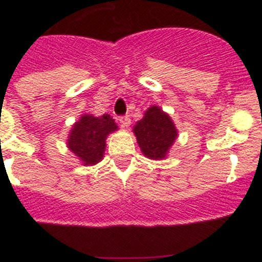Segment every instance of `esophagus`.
I'll use <instances>...</instances> for the list:
<instances>
[{
    "mask_svg": "<svg viewBox=\"0 0 262 262\" xmlns=\"http://www.w3.org/2000/svg\"><path fill=\"white\" fill-rule=\"evenodd\" d=\"M118 120H119L120 126L124 127V128H127V127L129 126V123H131V119H129V117H120Z\"/></svg>",
    "mask_w": 262,
    "mask_h": 262,
    "instance_id": "1",
    "label": "esophagus"
}]
</instances>
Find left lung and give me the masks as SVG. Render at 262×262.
Returning a JSON list of instances; mask_svg holds the SVG:
<instances>
[{"label": "left lung", "instance_id": "8db88e82", "mask_svg": "<svg viewBox=\"0 0 262 262\" xmlns=\"http://www.w3.org/2000/svg\"><path fill=\"white\" fill-rule=\"evenodd\" d=\"M140 151L151 160H164L178 136L174 122L156 105L144 111V117L133 128Z\"/></svg>", "mask_w": 262, "mask_h": 262}]
</instances>
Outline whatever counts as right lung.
Here are the masks:
<instances>
[{"instance_id": "right-lung-1", "label": "right lung", "mask_w": 262, "mask_h": 262, "mask_svg": "<svg viewBox=\"0 0 262 262\" xmlns=\"http://www.w3.org/2000/svg\"><path fill=\"white\" fill-rule=\"evenodd\" d=\"M117 129L115 120L108 114L81 115L69 131L67 147L84 166L96 165L103 159L106 139Z\"/></svg>"}]
</instances>
